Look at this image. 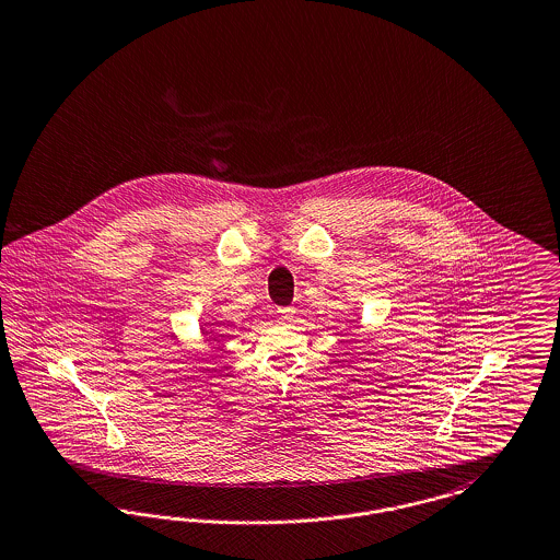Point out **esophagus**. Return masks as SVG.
<instances>
[{
	"label": "esophagus",
	"mask_w": 560,
	"mask_h": 560,
	"mask_svg": "<svg viewBox=\"0 0 560 560\" xmlns=\"http://www.w3.org/2000/svg\"><path fill=\"white\" fill-rule=\"evenodd\" d=\"M277 314H279V318H281V320H291V318H293V314H295V311H293L291 306H285V308H279Z\"/></svg>",
	"instance_id": "esophagus-1"
}]
</instances>
